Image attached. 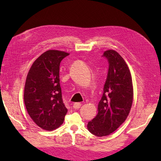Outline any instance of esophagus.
<instances>
[{"mask_svg": "<svg viewBox=\"0 0 161 161\" xmlns=\"http://www.w3.org/2000/svg\"><path fill=\"white\" fill-rule=\"evenodd\" d=\"M81 104L80 102H75V103L73 104V108L75 109H78L81 107Z\"/></svg>", "mask_w": 161, "mask_h": 161, "instance_id": "esophagus-1", "label": "esophagus"}]
</instances>
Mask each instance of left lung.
Wrapping results in <instances>:
<instances>
[{
    "instance_id": "left-lung-1",
    "label": "left lung",
    "mask_w": 161,
    "mask_h": 161,
    "mask_svg": "<svg viewBox=\"0 0 161 161\" xmlns=\"http://www.w3.org/2000/svg\"><path fill=\"white\" fill-rule=\"evenodd\" d=\"M102 57L108 62L107 77L98 114L87 125L88 131L98 137L109 135L125 121L133 98L131 75L124 59L114 50L105 51Z\"/></svg>"
}]
</instances>
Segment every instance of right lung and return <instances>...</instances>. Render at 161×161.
I'll return each mask as SVG.
<instances>
[{"label":"right lung","mask_w":161,"mask_h":161,"mask_svg":"<svg viewBox=\"0 0 161 161\" xmlns=\"http://www.w3.org/2000/svg\"><path fill=\"white\" fill-rule=\"evenodd\" d=\"M69 55L64 51L50 50L32 65L24 88V102L30 118L39 127L53 131L63 124L67 108L59 84L61 60Z\"/></svg>","instance_id":"add662e5"}]
</instances>
